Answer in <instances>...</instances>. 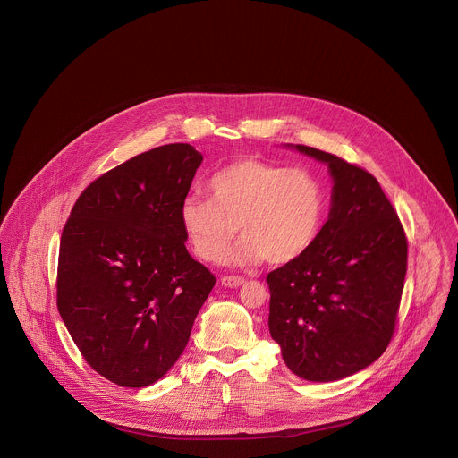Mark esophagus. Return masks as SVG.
<instances>
[{"instance_id":"esophagus-1","label":"esophagus","mask_w":458,"mask_h":458,"mask_svg":"<svg viewBox=\"0 0 458 458\" xmlns=\"http://www.w3.org/2000/svg\"><path fill=\"white\" fill-rule=\"evenodd\" d=\"M244 281H246V279H244L242 276H223V277H221V284L230 286V288H237V286H241Z\"/></svg>"}]
</instances>
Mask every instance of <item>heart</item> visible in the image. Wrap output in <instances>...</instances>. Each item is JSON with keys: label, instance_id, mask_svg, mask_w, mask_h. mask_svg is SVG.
I'll use <instances>...</instances> for the list:
<instances>
[{"label": "heart", "instance_id": "b5f03b06", "mask_svg": "<svg viewBox=\"0 0 458 458\" xmlns=\"http://www.w3.org/2000/svg\"><path fill=\"white\" fill-rule=\"evenodd\" d=\"M208 192L210 198L189 196L181 205L185 239L205 262L221 260L239 226L242 239L232 264H292L313 246L327 212L326 187L313 172L260 159L219 168Z\"/></svg>", "mask_w": 458, "mask_h": 458}]
</instances>
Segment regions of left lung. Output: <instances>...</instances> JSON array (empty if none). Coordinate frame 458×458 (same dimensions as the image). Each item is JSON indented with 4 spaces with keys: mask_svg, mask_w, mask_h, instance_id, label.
I'll return each mask as SVG.
<instances>
[{
    "mask_svg": "<svg viewBox=\"0 0 458 458\" xmlns=\"http://www.w3.org/2000/svg\"><path fill=\"white\" fill-rule=\"evenodd\" d=\"M295 148L327 163L333 203L313 246L267 275L269 331L295 375L331 382L387 349L407 273V237L365 168L306 145Z\"/></svg>",
    "mask_w": 458,
    "mask_h": 458,
    "instance_id": "left-lung-1",
    "label": "left lung"
}]
</instances>
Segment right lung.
Masks as SVG:
<instances>
[{
    "label": "right lung",
    "instance_id": "1",
    "mask_svg": "<svg viewBox=\"0 0 458 458\" xmlns=\"http://www.w3.org/2000/svg\"><path fill=\"white\" fill-rule=\"evenodd\" d=\"M203 156L152 148L95 179L64 226L56 306L85 361L123 387L159 380L216 277L185 250L182 205Z\"/></svg>",
    "mask_w": 458,
    "mask_h": 458
}]
</instances>
